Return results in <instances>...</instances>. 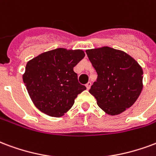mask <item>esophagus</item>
I'll return each mask as SVG.
<instances>
[{"instance_id":"obj_1","label":"esophagus","mask_w":156,"mask_h":156,"mask_svg":"<svg viewBox=\"0 0 156 156\" xmlns=\"http://www.w3.org/2000/svg\"><path fill=\"white\" fill-rule=\"evenodd\" d=\"M91 82H88V83H87V84H86V87H87V89L88 90L90 88V87H91Z\"/></svg>"}]
</instances>
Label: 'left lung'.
I'll use <instances>...</instances> for the list:
<instances>
[{"mask_svg": "<svg viewBox=\"0 0 156 156\" xmlns=\"http://www.w3.org/2000/svg\"><path fill=\"white\" fill-rule=\"evenodd\" d=\"M87 57L98 73L89 93L98 107L115 116L131 107L143 87V70L125 52L104 46L87 49Z\"/></svg>", "mask_w": 156, "mask_h": 156, "instance_id": "1", "label": "left lung"}]
</instances>
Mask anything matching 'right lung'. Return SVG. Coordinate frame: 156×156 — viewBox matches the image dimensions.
Wrapping results in <instances>:
<instances>
[{"instance_id":"right-lung-1","label":"right lung","mask_w":156,"mask_h":156,"mask_svg":"<svg viewBox=\"0 0 156 156\" xmlns=\"http://www.w3.org/2000/svg\"><path fill=\"white\" fill-rule=\"evenodd\" d=\"M84 56L81 49L58 48L42 53L27 63L23 82L40 112L55 117L63 116L78 94L86 90L73 71Z\"/></svg>"}]
</instances>
